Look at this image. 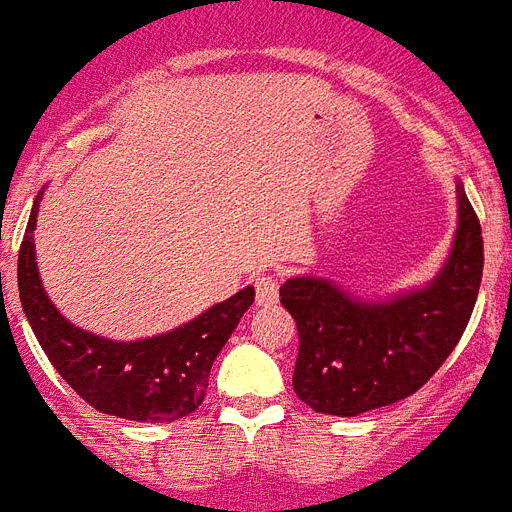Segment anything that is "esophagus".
<instances>
[{
  "instance_id": "1",
  "label": "esophagus",
  "mask_w": 512,
  "mask_h": 512,
  "mask_svg": "<svg viewBox=\"0 0 512 512\" xmlns=\"http://www.w3.org/2000/svg\"><path fill=\"white\" fill-rule=\"evenodd\" d=\"M255 291H257V304L260 307H270L278 302V276L265 273V276L255 278Z\"/></svg>"
}]
</instances>
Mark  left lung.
Instances as JSON below:
<instances>
[{"instance_id":"left-lung-1","label":"left lung","mask_w":512,"mask_h":512,"mask_svg":"<svg viewBox=\"0 0 512 512\" xmlns=\"http://www.w3.org/2000/svg\"><path fill=\"white\" fill-rule=\"evenodd\" d=\"M458 192V226L442 268L419 289L362 299L330 278L296 276L281 304L299 330L294 390L317 414L359 416L409 398L461 341L484 268L482 226Z\"/></svg>"}]
</instances>
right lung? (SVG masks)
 <instances>
[{
	"label": "right lung",
	"instance_id": "right-lung-1",
	"mask_svg": "<svg viewBox=\"0 0 512 512\" xmlns=\"http://www.w3.org/2000/svg\"><path fill=\"white\" fill-rule=\"evenodd\" d=\"M41 197L44 192H38L20 244L17 289L49 362L83 401L103 414L150 424L192 414L203 403L216 356L255 302V286L236 291L226 302L213 304L195 320L161 336L114 341L88 333L51 304L38 276L33 231Z\"/></svg>",
	"mask_w": 512,
	"mask_h": 512
}]
</instances>
